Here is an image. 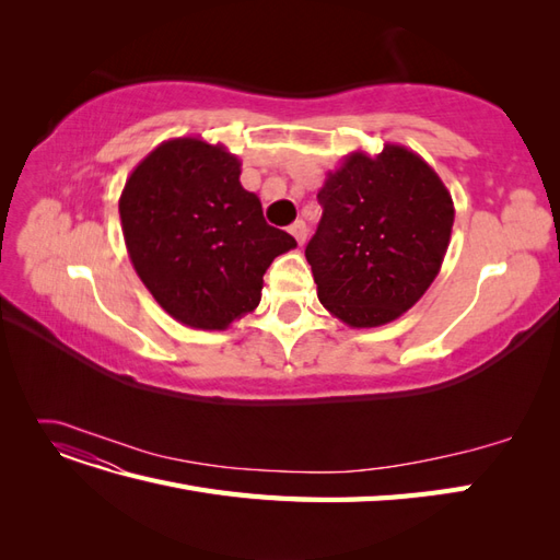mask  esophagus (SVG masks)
<instances>
[{"mask_svg": "<svg viewBox=\"0 0 560 560\" xmlns=\"http://www.w3.org/2000/svg\"><path fill=\"white\" fill-rule=\"evenodd\" d=\"M290 233L294 235V238H296V243H299V245H303V243H306V235H308V229H306V224H303V222H301V219H299V222H294V224L290 226Z\"/></svg>", "mask_w": 560, "mask_h": 560, "instance_id": "obj_1", "label": "esophagus"}]
</instances>
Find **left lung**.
<instances>
[{"instance_id": "left-lung-1", "label": "left lung", "mask_w": 560, "mask_h": 560, "mask_svg": "<svg viewBox=\"0 0 560 560\" xmlns=\"http://www.w3.org/2000/svg\"><path fill=\"white\" fill-rule=\"evenodd\" d=\"M322 219L306 245L317 299L354 329L397 319L428 292L446 257L453 198L416 151H352L317 191Z\"/></svg>"}]
</instances>
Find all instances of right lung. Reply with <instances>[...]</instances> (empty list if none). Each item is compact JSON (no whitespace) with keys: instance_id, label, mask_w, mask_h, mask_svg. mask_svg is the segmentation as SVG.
I'll list each match as a JSON object with an SVG mask.
<instances>
[{"instance_id":"right-lung-1","label":"right lung","mask_w":560,"mask_h":560,"mask_svg":"<svg viewBox=\"0 0 560 560\" xmlns=\"http://www.w3.org/2000/svg\"><path fill=\"white\" fill-rule=\"evenodd\" d=\"M132 268L159 306L194 329L222 331L261 301L266 268L296 247L268 226L241 184V159L200 138L161 142L118 198Z\"/></svg>"}]
</instances>
